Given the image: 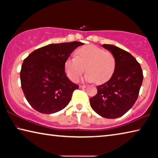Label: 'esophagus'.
Here are the masks:
<instances>
[{
  "mask_svg": "<svg viewBox=\"0 0 158 158\" xmlns=\"http://www.w3.org/2000/svg\"><path fill=\"white\" fill-rule=\"evenodd\" d=\"M79 88L80 89H85V88H86V85H79Z\"/></svg>",
  "mask_w": 158,
  "mask_h": 158,
  "instance_id": "1",
  "label": "esophagus"
}]
</instances>
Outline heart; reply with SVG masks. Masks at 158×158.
Masks as SVG:
<instances>
[{
	"instance_id": "obj_1",
	"label": "heart",
	"mask_w": 158,
	"mask_h": 158,
	"mask_svg": "<svg viewBox=\"0 0 158 158\" xmlns=\"http://www.w3.org/2000/svg\"><path fill=\"white\" fill-rule=\"evenodd\" d=\"M84 68L86 81L102 84L113 75L116 59L111 52L95 45H86L77 51L75 58H68L64 64L67 77L73 82L78 81Z\"/></svg>"
}]
</instances>
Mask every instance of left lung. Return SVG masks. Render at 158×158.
<instances>
[{"instance_id": "8db88e82", "label": "left lung", "mask_w": 158, "mask_h": 158, "mask_svg": "<svg viewBox=\"0 0 158 158\" xmlns=\"http://www.w3.org/2000/svg\"><path fill=\"white\" fill-rule=\"evenodd\" d=\"M116 59V68L107 82L97 86L90 98L96 113L106 118H116L132 107L137 100L143 76L140 64L129 52L111 44H102Z\"/></svg>"}]
</instances>
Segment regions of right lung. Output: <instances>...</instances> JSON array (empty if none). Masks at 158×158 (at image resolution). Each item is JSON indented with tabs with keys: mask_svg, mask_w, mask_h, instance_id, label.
<instances>
[{
	"mask_svg": "<svg viewBox=\"0 0 158 158\" xmlns=\"http://www.w3.org/2000/svg\"><path fill=\"white\" fill-rule=\"evenodd\" d=\"M81 42L51 44L39 48L26 58L20 79L25 98L35 110L50 114L68 105L79 85L67 77L64 64Z\"/></svg>",
	"mask_w": 158,
	"mask_h": 158,
	"instance_id": "1",
	"label": "right lung"
}]
</instances>
